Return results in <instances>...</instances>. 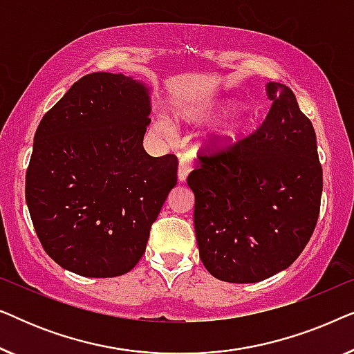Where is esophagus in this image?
Instances as JSON below:
<instances>
[{"label": "esophagus", "mask_w": 354, "mask_h": 354, "mask_svg": "<svg viewBox=\"0 0 354 354\" xmlns=\"http://www.w3.org/2000/svg\"><path fill=\"white\" fill-rule=\"evenodd\" d=\"M192 166H193V161H192L190 156H182L180 158V161H178V172H177L178 182H185L187 180V176L190 174Z\"/></svg>", "instance_id": "esophagus-1"}]
</instances>
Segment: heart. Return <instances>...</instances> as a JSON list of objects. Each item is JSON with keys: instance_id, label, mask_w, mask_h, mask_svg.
Wrapping results in <instances>:
<instances>
[{"instance_id": "heart-1", "label": "heart", "mask_w": 354, "mask_h": 354, "mask_svg": "<svg viewBox=\"0 0 354 354\" xmlns=\"http://www.w3.org/2000/svg\"><path fill=\"white\" fill-rule=\"evenodd\" d=\"M240 108V104L236 103L234 100H222L219 103L209 106V108L203 109L200 114V120H205V122H214V120H219L222 118H227V115L234 114L236 109ZM159 129H161L162 133L166 135H171V129H169V125L166 124H161L159 125ZM250 129H251V124L250 120L243 118V115H240V118H235L227 122L224 127L219 129V132L216 133L214 137V143L217 147H222V148H229V147H234L239 142H241L246 135L250 133Z\"/></svg>"}]
</instances>
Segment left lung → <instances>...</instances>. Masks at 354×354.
Returning a JSON list of instances; mask_svg holds the SVG:
<instances>
[{
	"label": "left lung",
	"instance_id": "obj_1",
	"mask_svg": "<svg viewBox=\"0 0 354 354\" xmlns=\"http://www.w3.org/2000/svg\"><path fill=\"white\" fill-rule=\"evenodd\" d=\"M263 125L224 151L200 156L187 178L207 272L254 283L287 269L317 224L322 167L316 132L287 85L269 82Z\"/></svg>",
	"mask_w": 354,
	"mask_h": 354
}]
</instances>
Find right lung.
Masks as SVG:
<instances>
[{"instance_id":"right-lung-1","label":"right lung","mask_w":354,"mask_h":354,"mask_svg":"<svg viewBox=\"0 0 354 354\" xmlns=\"http://www.w3.org/2000/svg\"><path fill=\"white\" fill-rule=\"evenodd\" d=\"M149 91L133 77L93 72L38 125L26 200L43 248L71 272L104 279L132 270L176 187L177 158L143 148Z\"/></svg>"}]
</instances>
